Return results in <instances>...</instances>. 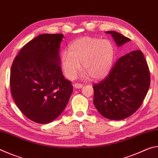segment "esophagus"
<instances>
[{
  "label": "esophagus",
  "instance_id": "esophagus-1",
  "mask_svg": "<svg viewBox=\"0 0 158 158\" xmlns=\"http://www.w3.org/2000/svg\"><path fill=\"white\" fill-rule=\"evenodd\" d=\"M73 86L76 89H80V88H82L83 84H78V83H76V84H73Z\"/></svg>",
  "mask_w": 158,
  "mask_h": 158
}]
</instances>
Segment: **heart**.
<instances>
[{
	"label": "heart",
	"mask_w": 158,
	"mask_h": 158,
	"mask_svg": "<svg viewBox=\"0 0 158 158\" xmlns=\"http://www.w3.org/2000/svg\"><path fill=\"white\" fill-rule=\"evenodd\" d=\"M116 51L109 40L84 37L73 42L69 51L61 53V69L68 79H74L82 68L85 77L93 80L102 79L109 73L113 66Z\"/></svg>",
	"instance_id": "1"
}]
</instances>
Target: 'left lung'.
Instances as JSON below:
<instances>
[{
  "mask_svg": "<svg viewBox=\"0 0 158 158\" xmlns=\"http://www.w3.org/2000/svg\"><path fill=\"white\" fill-rule=\"evenodd\" d=\"M111 34L117 46L130 39L116 31ZM151 82L148 64L140 50L132 51L119 58L109 75L93 85V103L102 116L110 120H123L140 107Z\"/></svg>",
  "mask_w": 158,
  "mask_h": 158,
  "instance_id": "8db88e82",
  "label": "left lung"
}]
</instances>
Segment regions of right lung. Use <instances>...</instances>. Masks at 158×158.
<instances>
[{"mask_svg":"<svg viewBox=\"0 0 158 158\" xmlns=\"http://www.w3.org/2000/svg\"><path fill=\"white\" fill-rule=\"evenodd\" d=\"M63 34L40 35L28 42L13 61L10 90L24 116L37 123L53 121L65 109L73 90L60 66Z\"/></svg>","mask_w":158,"mask_h":158,"instance_id":"right-lung-1","label":"right lung"}]
</instances>
